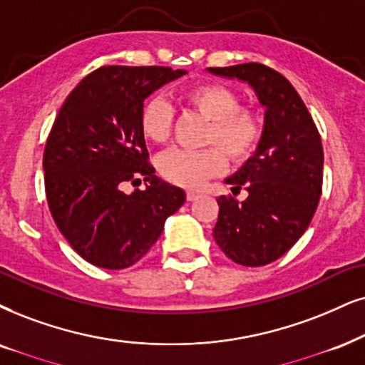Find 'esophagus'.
Returning <instances> with one entry per match:
<instances>
[{
	"instance_id": "34e87169",
	"label": "esophagus",
	"mask_w": 365,
	"mask_h": 365,
	"mask_svg": "<svg viewBox=\"0 0 365 365\" xmlns=\"http://www.w3.org/2000/svg\"><path fill=\"white\" fill-rule=\"evenodd\" d=\"M197 197H198V192H195V190H188L187 192V200L188 202H193Z\"/></svg>"
}]
</instances>
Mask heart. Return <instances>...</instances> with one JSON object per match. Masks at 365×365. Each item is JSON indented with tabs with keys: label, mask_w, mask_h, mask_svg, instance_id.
I'll return each mask as SVG.
<instances>
[{
	"label": "heart",
	"mask_w": 365,
	"mask_h": 365,
	"mask_svg": "<svg viewBox=\"0 0 365 365\" xmlns=\"http://www.w3.org/2000/svg\"><path fill=\"white\" fill-rule=\"evenodd\" d=\"M182 101L205 119L204 150H170L160 156L158 170L175 185L195 188L225 167V153L232 163L255 155L262 138L259 113L239 106V96L220 84H200L182 94ZM173 129V109L163 98L146 101L140 113V131L151 143L168 141ZM217 148L215 149V146ZM225 153L222 154V151Z\"/></svg>",
	"instance_id": "heart-1"
}]
</instances>
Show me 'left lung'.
Returning a JSON list of instances; mask_svg holds the SVG:
<instances>
[{
	"instance_id": "left-lung-1",
	"label": "left lung",
	"mask_w": 365,
	"mask_h": 365,
	"mask_svg": "<svg viewBox=\"0 0 365 365\" xmlns=\"http://www.w3.org/2000/svg\"><path fill=\"white\" fill-rule=\"evenodd\" d=\"M210 73L252 87L264 108L256 153L225 183L247 198L219 197L214 239L242 266L269 264L303 236L322 195L324 148L305 103L279 72L262 63L209 67Z\"/></svg>"
}]
</instances>
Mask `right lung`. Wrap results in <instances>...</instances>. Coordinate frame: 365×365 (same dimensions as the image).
<instances>
[{
    "mask_svg": "<svg viewBox=\"0 0 365 365\" xmlns=\"http://www.w3.org/2000/svg\"><path fill=\"white\" fill-rule=\"evenodd\" d=\"M187 73L170 67H101L84 77L60 108L43 153L52 217L73 251L104 269L141 259L163 232L185 192L155 175L140 131L151 92ZM149 182L124 194L129 181Z\"/></svg>",
    "mask_w": 365,
    "mask_h": 365,
    "instance_id": "obj_1",
    "label": "right lung"
}]
</instances>
